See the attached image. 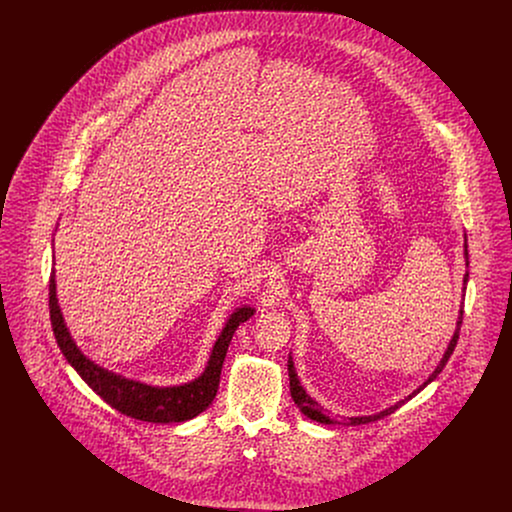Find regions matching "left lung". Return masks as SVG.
<instances>
[{"mask_svg": "<svg viewBox=\"0 0 512 512\" xmlns=\"http://www.w3.org/2000/svg\"><path fill=\"white\" fill-rule=\"evenodd\" d=\"M464 255H466V265H468V245L464 244ZM468 282V272L464 274V284ZM461 324H463V307H461V315H459V322H457V330H455V336H453V340L449 343V347H447V351H445V355H443V359H441V363H439L438 368L432 372V376L426 380V384L424 386H420L418 390H414L409 397H405V399H401L399 403H395L393 407L390 409H386V411H382V413L378 414H370V416H351V418H332V416H328L326 411L318 405L317 401L311 397V395H307V391L301 388V384H299V380H297V374H295V368H293L292 363V355H290V359H288V372H290V391H292V399L295 401V405L299 407V411L305 414L307 418H311V420H317L320 424H338V426H359V424H368V422H374V420H380V418H384V416H388V414L395 413L401 405H405L411 397H414L416 393H420V390H424L432 380H436L438 378L439 372L443 370V366L447 365V361H449V357L453 355V351H455V347H457V341H459V330H461Z\"/></svg>", "mask_w": 512, "mask_h": 512, "instance_id": "obj_1", "label": "left lung"}]
</instances>
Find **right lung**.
<instances>
[{
    "mask_svg": "<svg viewBox=\"0 0 512 512\" xmlns=\"http://www.w3.org/2000/svg\"><path fill=\"white\" fill-rule=\"evenodd\" d=\"M253 315L251 307L238 309L232 317L228 318L224 330L220 332L219 340L213 347L209 363L205 372L190 384L172 386V388H151L146 384L126 380L105 368L86 359L80 349L76 347L61 309L57 305L55 295V270L49 276V317L51 328L59 349L63 351L65 359L71 363L80 378L98 393L99 397L117 409L119 413L132 416L136 420L167 424V422H186L199 413H203L215 399L220 384V370L238 326Z\"/></svg>",
    "mask_w": 512,
    "mask_h": 512,
    "instance_id": "1",
    "label": "right lung"
}]
</instances>
